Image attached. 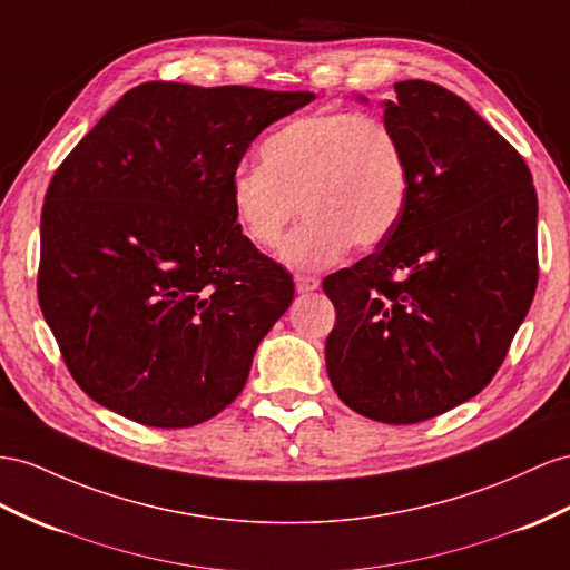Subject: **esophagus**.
<instances>
[{
    "instance_id": "esophagus-1",
    "label": "esophagus",
    "mask_w": 570,
    "mask_h": 570,
    "mask_svg": "<svg viewBox=\"0 0 570 570\" xmlns=\"http://www.w3.org/2000/svg\"><path fill=\"white\" fill-rule=\"evenodd\" d=\"M315 288H320V279H317V276L296 274V291H298V294H313Z\"/></svg>"
}]
</instances>
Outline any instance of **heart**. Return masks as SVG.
<instances>
[{"instance_id":"obj_1","label":"heart","mask_w":570,"mask_h":570,"mask_svg":"<svg viewBox=\"0 0 570 570\" xmlns=\"http://www.w3.org/2000/svg\"><path fill=\"white\" fill-rule=\"evenodd\" d=\"M410 195V158L395 127L354 110L286 122L262 141L259 168L240 166L228 180L233 218L257 247H274L303 212L279 247V259L296 272L334 265L352 243L361 250L381 245Z\"/></svg>"}]
</instances>
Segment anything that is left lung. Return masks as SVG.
Returning a JSON list of instances; mask_svg holds the SVG:
<instances>
[{
	"label": "left lung",
	"mask_w": 570,
	"mask_h": 570,
	"mask_svg": "<svg viewBox=\"0 0 570 570\" xmlns=\"http://www.w3.org/2000/svg\"><path fill=\"white\" fill-rule=\"evenodd\" d=\"M383 100L412 170L397 228L330 274V383L361 416L416 424L472 400L503 363L537 288V193L522 156L443 86ZM361 104L366 98L358 96Z\"/></svg>",
	"instance_id": "left-lung-1"
}]
</instances>
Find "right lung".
<instances>
[{
	"mask_svg": "<svg viewBox=\"0 0 570 570\" xmlns=\"http://www.w3.org/2000/svg\"><path fill=\"white\" fill-rule=\"evenodd\" d=\"M311 91L146 81L57 168L40 216L38 301L69 373L106 410L187 429L240 395L294 301L247 240L228 180Z\"/></svg>",
	"mask_w": 570,
	"mask_h": 570,
	"instance_id": "1",
	"label": "right lung"
}]
</instances>
